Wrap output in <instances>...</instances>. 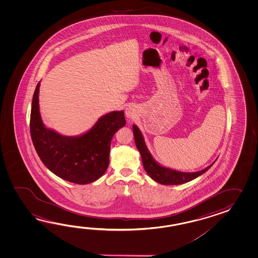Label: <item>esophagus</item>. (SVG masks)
<instances>
[{
    "mask_svg": "<svg viewBox=\"0 0 258 258\" xmlns=\"http://www.w3.org/2000/svg\"><path fill=\"white\" fill-rule=\"evenodd\" d=\"M125 114H126L128 118H132V119L135 118L136 115H137V109H136V107L133 106V105H129L126 109H125Z\"/></svg>",
    "mask_w": 258,
    "mask_h": 258,
    "instance_id": "obj_1",
    "label": "esophagus"
}]
</instances>
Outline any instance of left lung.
Listing matches in <instances>:
<instances>
[{
  "label": "left lung",
  "mask_w": 258,
  "mask_h": 258,
  "mask_svg": "<svg viewBox=\"0 0 258 258\" xmlns=\"http://www.w3.org/2000/svg\"><path fill=\"white\" fill-rule=\"evenodd\" d=\"M133 132H134L136 146L141 154L144 169L154 181H158L163 185H176V184H181L187 181H192L198 176L203 174L204 172H206L213 165L212 163L205 170L197 171V172H190V173L181 172V171L170 170L168 168L162 167L154 160L145 144V140L141 132L136 125H133Z\"/></svg>",
  "instance_id": "left-lung-1"
}]
</instances>
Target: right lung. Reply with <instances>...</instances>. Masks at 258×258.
<instances>
[{
	"label": "right lung",
	"mask_w": 258,
	"mask_h": 258,
	"mask_svg": "<svg viewBox=\"0 0 258 258\" xmlns=\"http://www.w3.org/2000/svg\"><path fill=\"white\" fill-rule=\"evenodd\" d=\"M38 83L30 113V135L43 164L55 175L77 184H87L104 174L110 162V141L126 124L123 111L99 118L89 131L77 137H63L44 126L39 108Z\"/></svg>",
	"instance_id": "add662e5"
}]
</instances>
